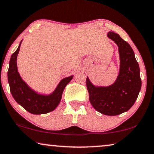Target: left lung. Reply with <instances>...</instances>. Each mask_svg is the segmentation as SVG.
<instances>
[{
	"label": "left lung",
	"mask_w": 154,
	"mask_h": 154,
	"mask_svg": "<svg viewBox=\"0 0 154 154\" xmlns=\"http://www.w3.org/2000/svg\"><path fill=\"white\" fill-rule=\"evenodd\" d=\"M108 37L119 47V74L115 82L109 86H96L87 77L89 100L100 113L116 116L129 110L137 99L141 88L140 68L132 48L119 34L109 31Z\"/></svg>",
	"instance_id": "1"
}]
</instances>
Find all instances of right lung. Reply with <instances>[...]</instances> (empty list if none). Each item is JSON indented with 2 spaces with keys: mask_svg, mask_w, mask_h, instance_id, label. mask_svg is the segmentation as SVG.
Wrapping results in <instances>:
<instances>
[{
  "mask_svg": "<svg viewBox=\"0 0 154 154\" xmlns=\"http://www.w3.org/2000/svg\"><path fill=\"white\" fill-rule=\"evenodd\" d=\"M22 41L17 50L11 55L9 61L7 77L11 93L17 103L29 113L33 114H46L54 110L59 105L63 91L66 85L72 80L73 75L61 80L53 93L48 95L37 93L22 79L18 72L17 55L20 51Z\"/></svg>",
  "mask_w": 154,
  "mask_h": 154,
  "instance_id": "add662e5",
  "label": "right lung"
}]
</instances>
